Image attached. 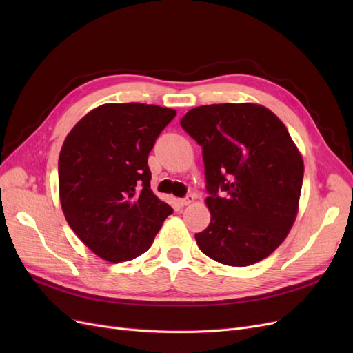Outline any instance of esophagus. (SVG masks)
<instances>
[{"mask_svg": "<svg viewBox=\"0 0 353 353\" xmlns=\"http://www.w3.org/2000/svg\"><path fill=\"white\" fill-rule=\"evenodd\" d=\"M193 200H194V196L193 194H188V196H185L183 199H178V203H179V206H187Z\"/></svg>", "mask_w": 353, "mask_h": 353, "instance_id": "34e87169", "label": "esophagus"}]
</instances>
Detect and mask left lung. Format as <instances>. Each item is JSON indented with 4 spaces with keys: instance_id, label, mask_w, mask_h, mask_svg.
<instances>
[{
    "instance_id": "left-lung-1",
    "label": "left lung",
    "mask_w": 353,
    "mask_h": 353,
    "mask_svg": "<svg viewBox=\"0 0 353 353\" xmlns=\"http://www.w3.org/2000/svg\"><path fill=\"white\" fill-rule=\"evenodd\" d=\"M183 130L201 147L210 223L196 234L209 258L249 266L287 237L299 208L303 160L284 123L258 104L191 109Z\"/></svg>"
}]
</instances>
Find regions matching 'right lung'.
Listing matches in <instances>:
<instances>
[{
  "label": "right lung",
  "instance_id": "obj_1",
  "mask_svg": "<svg viewBox=\"0 0 353 353\" xmlns=\"http://www.w3.org/2000/svg\"><path fill=\"white\" fill-rule=\"evenodd\" d=\"M175 114L154 104H103L63 143L61 209L74 234L100 258L117 263L143 254L174 212L153 194L147 159Z\"/></svg>",
  "mask_w": 353,
  "mask_h": 353
}]
</instances>
